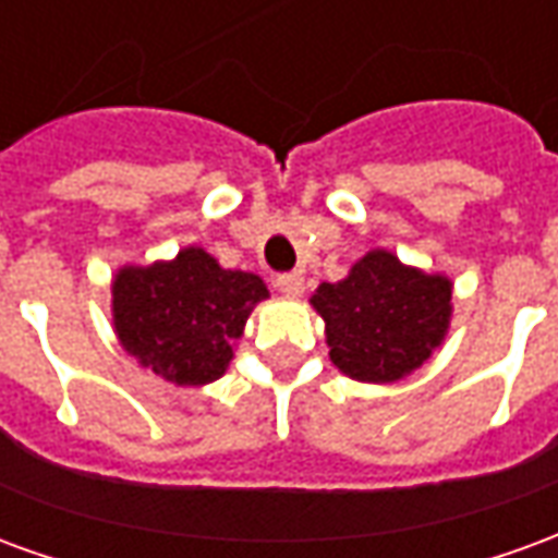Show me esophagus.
<instances>
[{"label":"esophagus","instance_id":"esophagus-1","mask_svg":"<svg viewBox=\"0 0 558 558\" xmlns=\"http://www.w3.org/2000/svg\"><path fill=\"white\" fill-rule=\"evenodd\" d=\"M303 272H282L276 276V291H282L286 298H300L303 294Z\"/></svg>","mask_w":558,"mask_h":558}]
</instances>
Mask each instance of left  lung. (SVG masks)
Returning a JSON list of instances; mask_svg holds the SVG:
<instances>
[{"label":"left lung","instance_id":"left-lung-1","mask_svg":"<svg viewBox=\"0 0 558 558\" xmlns=\"http://www.w3.org/2000/svg\"><path fill=\"white\" fill-rule=\"evenodd\" d=\"M453 282L390 248H369L345 279L322 282L310 298L322 315L330 363L363 385H393L421 369L445 342Z\"/></svg>","mask_w":558,"mask_h":558}]
</instances>
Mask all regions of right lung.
Wrapping results in <instances>:
<instances>
[{"mask_svg":"<svg viewBox=\"0 0 558 558\" xmlns=\"http://www.w3.org/2000/svg\"><path fill=\"white\" fill-rule=\"evenodd\" d=\"M270 298L264 279L225 270L201 246L171 260L122 264L110 282V315L120 345L144 369L177 387L222 378L252 310Z\"/></svg>","mask_w":558,"mask_h":558,"instance_id":"1","label":"right lung"}]
</instances>
